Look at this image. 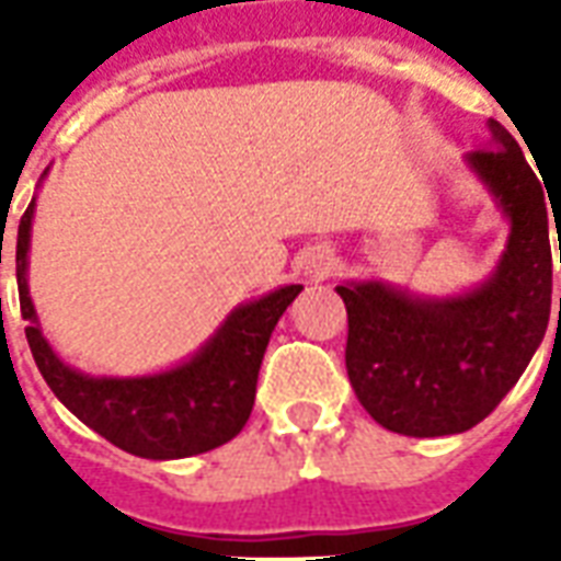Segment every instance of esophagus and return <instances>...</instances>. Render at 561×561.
Instances as JSON below:
<instances>
[{"label":"esophagus","mask_w":561,"mask_h":561,"mask_svg":"<svg viewBox=\"0 0 561 561\" xmlns=\"http://www.w3.org/2000/svg\"><path fill=\"white\" fill-rule=\"evenodd\" d=\"M333 264H336V257L330 252L328 245H312V249H306L304 257H300V270H304L306 279L321 282L328 279L330 273H333Z\"/></svg>","instance_id":"1"}]
</instances>
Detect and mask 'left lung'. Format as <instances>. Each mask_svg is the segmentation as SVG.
<instances>
[{
    "label": "left lung",
    "instance_id": "1",
    "mask_svg": "<svg viewBox=\"0 0 561 561\" xmlns=\"http://www.w3.org/2000/svg\"><path fill=\"white\" fill-rule=\"evenodd\" d=\"M466 168L507 219L505 252L490 279L454 297H423L381 279L336 285L348 312L352 388L390 433L435 438L471 430L517 385L547 333L550 219L559 228L561 197H543L538 173L495 119L490 147L469 152Z\"/></svg>",
    "mask_w": 561,
    "mask_h": 561
}]
</instances>
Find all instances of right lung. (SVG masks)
Here are the masks:
<instances>
[{"label": "right lung", "mask_w": 561, "mask_h": 561, "mask_svg": "<svg viewBox=\"0 0 561 561\" xmlns=\"http://www.w3.org/2000/svg\"><path fill=\"white\" fill-rule=\"evenodd\" d=\"M32 216L35 197L18 228L20 312L30 321L26 340L32 357L56 400L111 445L144 459L195 457L231 442L255 405L257 369L270 333L304 285H282L257 300L240 304L188 360L171 369L128 378L87 376L54 352L32 306Z\"/></svg>", "instance_id": "1"}]
</instances>
